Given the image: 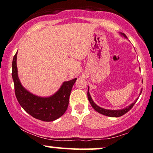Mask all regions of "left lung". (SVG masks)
Segmentation results:
<instances>
[{"mask_svg":"<svg viewBox=\"0 0 153 153\" xmlns=\"http://www.w3.org/2000/svg\"><path fill=\"white\" fill-rule=\"evenodd\" d=\"M121 34L124 37L127 38L126 36H125V34L122 33H121ZM142 91H143V89H141L140 93V95L141 94ZM87 97H88V100H89V102H90L91 107H92L93 108H94L95 110L97 111V112L100 113V114H104V115H105V116L112 117H121V116L124 115L125 114H126L128 111H130V109H132V107H133L134 105L136 103V102H137V100H138V98L136 99V100L133 102V103H132L130 105H129L128 107H127L126 108H125V109H118V110H111V109H106L102 108V107H99V106L97 105L91 97L90 94H89V89H88V91H87Z\"/></svg>","mask_w":153,"mask_h":153,"instance_id":"left-lung-1","label":"left lung"}]
</instances>
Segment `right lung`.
Instances as JSON below:
<instances>
[{
  "mask_svg": "<svg viewBox=\"0 0 153 153\" xmlns=\"http://www.w3.org/2000/svg\"><path fill=\"white\" fill-rule=\"evenodd\" d=\"M17 53L12 62V77L18 102L27 113L38 120L51 122L62 116L67 109L69 96L76 78L64 82L60 89L49 97L36 96L23 87L18 76Z\"/></svg>",
  "mask_w": 153,
  "mask_h": 153,
  "instance_id": "1",
  "label": "right lung"
}]
</instances>
